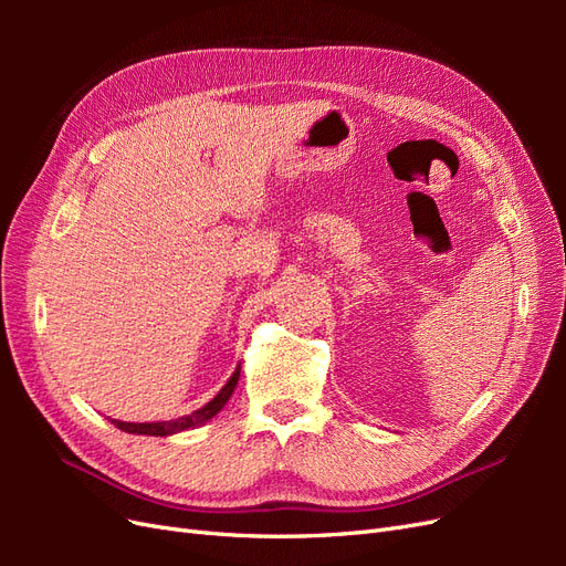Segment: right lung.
<instances>
[{"instance_id": "1", "label": "right lung", "mask_w": 566, "mask_h": 566, "mask_svg": "<svg viewBox=\"0 0 566 566\" xmlns=\"http://www.w3.org/2000/svg\"><path fill=\"white\" fill-rule=\"evenodd\" d=\"M238 378H241V366L233 370V375L227 380V385L219 389V394H217L212 401H208L202 408L193 410V413H188V416H181V418H175V420H163V422H123V420H113V424L119 427V430H123V432L148 434V437H172V434H179V432H186V430H196V427L212 420L219 413V410L227 406V401L231 399V394H233V389L238 385Z\"/></svg>"}]
</instances>
